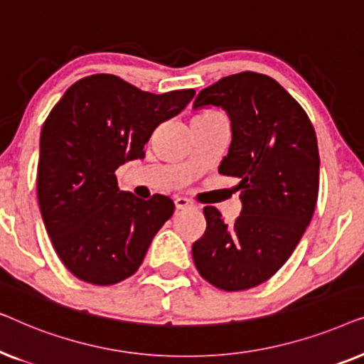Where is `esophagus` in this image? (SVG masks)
Masks as SVG:
<instances>
[{
	"mask_svg": "<svg viewBox=\"0 0 364 364\" xmlns=\"http://www.w3.org/2000/svg\"><path fill=\"white\" fill-rule=\"evenodd\" d=\"M173 202H176L177 210H186V208H196V203H193L192 200H188V198H186V197H177Z\"/></svg>",
	"mask_w": 364,
	"mask_h": 364,
	"instance_id": "34e87169",
	"label": "esophagus"
}]
</instances>
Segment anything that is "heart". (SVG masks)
I'll list each match as a JSON object with an SVG mask.
<instances>
[{"label":"heart","mask_w":364,"mask_h":364,"mask_svg":"<svg viewBox=\"0 0 364 364\" xmlns=\"http://www.w3.org/2000/svg\"><path fill=\"white\" fill-rule=\"evenodd\" d=\"M208 114H213V112H208ZM208 114H202V116H208Z\"/></svg>","instance_id":"1"}]
</instances>
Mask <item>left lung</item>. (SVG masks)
Instances as JSON below:
<instances>
[{
    "label": "left lung",
    "mask_w": 364,
    "mask_h": 364,
    "mask_svg": "<svg viewBox=\"0 0 364 364\" xmlns=\"http://www.w3.org/2000/svg\"><path fill=\"white\" fill-rule=\"evenodd\" d=\"M222 107L232 144L218 167L237 177L242 212L232 225L207 205V228L193 242L198 273L225 291L248 290L280 270L315 212L320 187L316 134L303 107L265 74L222 77L198 92L197 107Z\"/></svg>",
    "instance_id": "left-lung-1"
}]
</instances>
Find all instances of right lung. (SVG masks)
<instances>
[{"mask_svg": "<svg viewBox=\"0 0 364 364\" xmlns=\"http://www.w3.org/2000/svg\"><path fill=\"white\" fill-rule=\"evenodd\" d=\"M193 96V89L152 94L112 74H92L49 112L39 142V210L58 257L79 280L107 287L134 275L172 217L166 196L141 200L119 191L116 171L146 156L156 127Z\"/></svg>", "mask_w": 364, "mask_h": 364, "instance_id": "1", "label": "right lung"}]
</instances>
